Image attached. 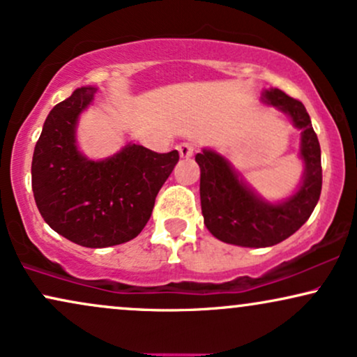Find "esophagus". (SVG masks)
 Instances as JSON below:
<instances>
[{"instance_id":"1","label":"esophagus","mask_w":357,"mask_h":357,"mask_svg":"<svg viewBox=\"0 0 357 357\" xmlns=\"http://www.w3.org/2000/svg\"><path fill=\"white\" fill-rule=\"evenodd\" d=\"M177 151L180 153V157L188 158V157L193 155V152H195V144H193V142H182L180 145H177Z\"/></svg>"}]
</instances>
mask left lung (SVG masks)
<instances>
[{
    "instance_id": "obj_1",
    "label": "left lung",
    "mask_w": 357,
    "mask_h": 357,
    "mask_svg": "<svg viewBox=\"0 0 357 357\" xmlns=\"http://www.w3.org/2000/svg\"><path fill=\"white\" fill-rule=\"evenodd\" d=\"M263 100L288 114L301 129L300 155L305 178L291 199L266 204L238 178L230 164L213 151L197 153L200 165V202L205 227L213 236L230 245L265 248L291 236L313 213L321 195L323 169L321 147L310 114L298 99L280 89L263 92Z\"/></svg>"
}]
</instances>
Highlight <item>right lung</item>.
<instances>
[{"instance_id": "1", "label": "right lung", "mask_w": 357, "mask_h": 357, "mask_svg": "<svg viewBox=\"0 0 357 357\" xmlns=\"http://www.w3.org/2000/svg\"><path fill=\"white\" fill-rule=\"evenodd\" d=\"M94 92L81 87L52 107L34 147L31 177L39 213L52 230L81 246L105 248L144 230L178 152L129 144L105 160L86 158L77 151L76 124Z\"/></svg>"}]
</instances>
